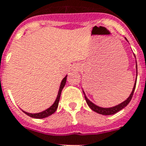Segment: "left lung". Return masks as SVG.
Returning a JSON list of instances; mask_svg holds the SVG:
<instances>
[{
    "label": "left lung",
    "instance_id": "left-lung-1",
    "mask_svg": "<svg viewBox=\"0 0 146 146\" xmlns=\"http://www.w3.org/2000/svg\"><path fill=\"white\" fill-rule=\"evenodd\" d=\"M136 82H137V80H135V83H134V85H133V91H132V92H131V94L130 95V96L127 98V100H126L125 101L123 102L122 104H120L117 105L115 107H112V108H100V107H98L96 105H95L94 104H92V102L86 97V96L84 94V98H85V100L87 102L88 105L89 106V108H90L92 111H94L95 112H96L98 114H101V115H114V114H115L119 111H121L122 109H123L125 107H126L128 104L130 103V101L131 100V99L133 97V92H134V89H135V87H136Z\"/></svg>",
    "mask_w": 146,
    "mask_h": 146
}]
</instances>
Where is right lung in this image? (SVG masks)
<instances>
[{"label": "right lung", "instance_id": "obj_1", "mask_svg": "<svg viewBox=\"0 0 146 146\" xmlns=\"http://www.w3.org/2000/svg\"><path fill=\"white\" fill-rule=\"evenodd\" d=\"M66 78H67V76H65L64 79L62 80V81L61 85H60V88H59L58 91V96H57V99H56L55 102L54 103V104L52 105L50 108H49L48 109H46L44 111L40 112V113H36V114H31V113H27V112L25 111L23 112L28 116H30L31 118H35V119H43V118L48 117V116L51 115L52 114H54V113L56 111L57 108H58L59 100H60V96H61V92H62V88H64V86H65V84H66Z\"/></svg>", "mask_w": 146, "mask_h": 146}]
</instances>
